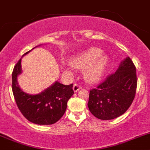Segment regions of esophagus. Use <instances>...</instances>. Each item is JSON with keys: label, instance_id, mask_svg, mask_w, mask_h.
Here are the masks:
<instances>
[{"label": "esophagus", "instance_id": "34e87169", "mask_svg": "<svg viewBox=\"0 0 150 150\" xmlns=\"http://www.w3.org/2000/svg\"><path fill=\"white\" fill-rule=\"evenodd\" d=\"M80 89H81V86L80 84H78V83H75V84L73 85V90L75 92L78 91Z\"/></svg>", "mask_w": 150, "mask_h": 150}]
</instances>
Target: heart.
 Masks as SVG:
<instances>
[{
  "label": "heart",
  "mask_w": 150,
  "mask_h": 150,
  "mask_svg": "<svg viewBox=\"0 0 150 150\" xmlns=\"http://www.w3.org/2000/svg\"><path fill=\"white\" fill-rule=\"evenodd\" d=\"M102 51L96 48H91L73 57L70 63L80 69L86 68L83 75L86 81L95 83L100 80L108 64V58L101 55Z\"/></svg>",
  "instance_id": "1"
}]
</instances>
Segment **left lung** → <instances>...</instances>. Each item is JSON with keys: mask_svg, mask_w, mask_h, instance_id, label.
I'll return each mask as SVG.
<instances>
[{"mask_svg": "<svg viewBox=\"0 0 150 150\" xmlns=\"http://www.w3.org/2000/svg\"><path fill=\"white\" fill-rule=\"evenodd\" d=\"M137 78L130 57L120 64L117 72L108 75L89 95V110L99 120H113L123 114L133 102Z\"/></svg>", "mask_w": 150, "mask_h": 150, "instance_id": "8db88e82", "label": "left lung"}]
</instances>
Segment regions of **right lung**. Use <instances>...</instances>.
<instances>
[{
  "label": "right lung",
  "instance_id": "1",
  "mask_svg": "<svg viewBox=\"0 0 150 150\" xmlns=\"http://www.w3.org/2000/svg\"><path fill=\"white\" fill-rule=\"evenodd\" d=\"M21 60L20 59L16 63L12 74L13 93L18 109L28 121L34 124L55 123L65 114L67 102L74 94L73 84L63 85L56 81L52 87L40 94L25 93L17 83V76L21 72Z\"/></svg>",
  "mask_w": 150,
  "mask_h": 150
}]
</instances>
